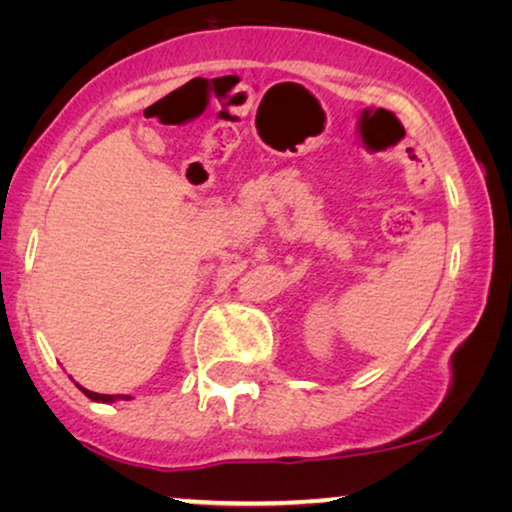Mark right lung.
Instances as JSON below:
<instances>
[{
	"label": "right lung",
	"instance_id": "add662e5",
	"mask_svg": "<svg viewBox=\"0 0 512 512\" xmlns=\"http://www.w3.org/2000/svg\"><path fill=\"white\" fill-rule=\"evenodd\" d=\"M76 387H79L83 394H86L90 401H97V403H114V401H130V396H125V394H116V396H109V394H95V391H88V389H83L81 384H76Z\"/></svg>",
	"mask_w": 512,
	"mask_h": 512
}]
</instances>
